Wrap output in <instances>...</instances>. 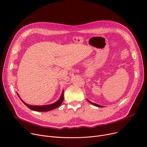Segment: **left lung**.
Here are the masks:
<instances>
[{
	"label": "left lung",
	"instance_id": "8db88e82",
	"mask_svg": "<svg viewBox=\"0 0 147 147\" xmlns=\"http://www.w3.org/2000/svg\"><path fill=\"white\" fill-rule=\"evenodd\" d=\"M88 101L90 104H92V105H95V106H96V107H102V106H101V105H98V104H95V103H93V102H92L89 101L88 99Z\"/></svg>",
	"mask_w": 147,
	"mask_h": 147
}]
</instances>
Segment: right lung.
I'll return each instance as SVG.
<instances>
[{
    "mask_svg": "<svg viewBox=\"0 0 147 147\" xmlns=\"http://www.w3.org/2000/svg\"><path fill=\"white\" fill-rule=\"evenodd\" d=\"M22 101V100H21ZM64 101V91L62 92L61 96L60 98L59 99L58 101H57L56 102L53 103L51 105H42V106H37V105H30L27 104H26L24 101H22L23 103H24L28 108H29L30 109L36 111H48L53 109H55L59 107L61 104L63 103Z\"/></svg>",
    "mask_w": 147,
    "mask_h": 147,
    "instance_id": "obj_1",
    "label": "right lung"
}]
</instances>
